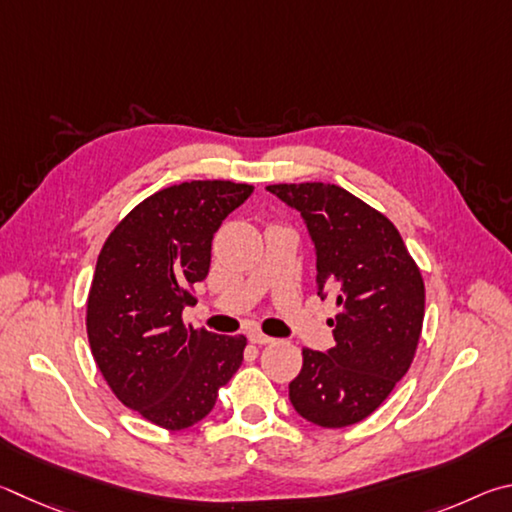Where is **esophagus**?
<instances>
[{
    "mask_svg": "<svg viewBox=\"0 0 512 512\" xmlns=\"http://www.w3.org/2000/svg\"><path fill=\"white\" fill-rule=\"evenodd\" d=\"M249 342L251 344H258V346H263V344H272L274 339L272 337H267V335H263L261 330H249Z\"/></svg>",
    "mask_w": 512,
    "mask_h": 512,
    "instance_id": "esophagus-1",
    "label": "esophagus"
}]
</instances>
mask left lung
Returning <instances> with one entry per match:
<instances>
[{
    "mask_svg": "<svg viewBox=\"0 0 512 512\" xmlns=\"http://www.w3.org/2000/svg\"><path fill=\"white\" fill-rule=\"evenodd\" d=\"M267 191L306 222L317 256L319 297L342 308L326 353L303 348L290 402L319 427L371 416L405 378L423 330L425 283L398 229L342 186L272 184Z\"/></svg>",
    "mask_w": 512,
    "mask_h": 512,
    "instance_id": "1",
    "label": "left lung"
}]
</instances>
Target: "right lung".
<instances>
[{"instance_id":"right-lung-1","label":"right lung","mask_w":512,"mask_h":512,"mask_svg":"<svg viewBox=\"0 0 512 512\" xmlns=\"http://www.w3.org/2000/svg\"><path fill=\"white\" fill-rule=\"evenodd\" d=\"M254 186L206 179L164 188L125 215L98 254L87 337L125 407L164 429L200 423L240 369L245 335L182 321L211 267L213 233Z\"/></svg>"}]
</instances>
